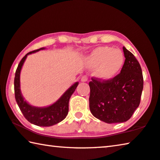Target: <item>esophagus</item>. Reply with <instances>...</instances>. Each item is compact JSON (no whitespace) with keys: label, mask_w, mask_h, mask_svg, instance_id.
Returning <instances> with one entry per match:
<instances>
[{"label":"esophagus","mask_w":160,"mask_h":160,"mask_svg":"<svg viewBox=\"0 0 160 160\" xmlns=\"http://www.w3.org/2000/svg\"><path fill=\"white\" fill-rule=\"evenodd\" d=\"M81 81H82V82H87V81H88L87 76H86V75H83V77H82V78H81Z\"/></svg>","instance_id":"obj_1"}]
</instances>
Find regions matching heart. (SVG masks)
Instances as JSON below:
<instances>
[{
  "label": "heart",
  "mask_w": 160,
  "mask_h": 160,
  "mask_svg": "<svg viewBox=\"0 0 160 160\" xmlns=\"http://www.w3.org/2000/svg\"><path fill=\"white\" fill-rule=\"evenodd\" d=\"M86 62L88 67H98L96 76L102 80L108 81L120 72L125 63V57L118 49L99 47L86 57Z\"/></svg>",
  "instance_id": "b5f03b06"
}]
</instances>
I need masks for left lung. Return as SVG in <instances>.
Listing matches in <instances>:
<instances>
[{
	"mask_svg": "<svg viewBox=\"0 0 160 160\" xmlns=\"http://www.w3.org/2000/svg\"><path fill=\"white\" fill-rule=\"evenodd\" d=\"M125 63L120 74L111 80L92 77L89 82V108L96 118L107 123L129 120L139 106L143 77L139 62L123 47Z\"/></svg>",
	"mask_w": 160,
	"mask_h": 160,
	"instance_id": "left-lung-1",
	"label": "left lung"
}]
</instances>
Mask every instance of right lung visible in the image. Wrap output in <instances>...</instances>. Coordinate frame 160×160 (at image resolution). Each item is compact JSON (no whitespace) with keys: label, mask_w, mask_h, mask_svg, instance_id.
Segmentation results:
<instances>
[{"label":"right lung","mask_w":160,"mask_h":160,"mask_svg":"<svg viewBox=\"0 0 160 160\" xmlns=\"http://www.w3.org/2000/svg\"><path fill=\"white\" fill-rule=\"evenodd\" d=\"M44 48H40L36 50L28 52L25 57L21 59L18 68L15 72V77L14 79V90H15V98L17 103L19 106L21 112L23 116L29 122L38 126L48 127L52 126L64 120L68 114L69 111V101L71 96L74 92L78 84V82H76L73 84L61 96L58 101L48 107L44 108H38L30 106L23 98L20 91V74L22 69L23 63L25 62L28 54L38 52L40 49Z\"/></svg>","instance_id":"1"}]
</instances>
